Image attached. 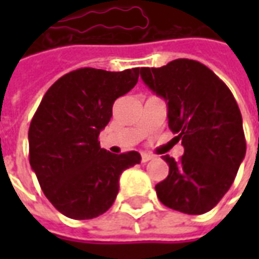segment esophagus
<instances>
[{
  "label": "esophagus",
  "mask_w": 259,
  "mask_h": 259,
  "mask_svg": "<svg viewBox=\"0 0 259 259\" xmlns=\"http://www.w3.org/2000/svg\"><path fill=\"white\" fill-rule=\"evenodd\" d=\"M150 159H152V155H150V154H141V162H148Z\"/></svg>",
  "instance_id": "1"
}]
</instances>
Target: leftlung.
<instances>
[{"mask_svg": "<svg viewBox=\"0 0 259 259\" xmlns=\"http://www.w3.org/2000/svg\"><path fill=\"white\" fill-rule=\"evenodd\" d=\"M143 81L168 105L169 129L185 154L165 155L168 178L155 186L163 205L201 215L211 211L234 182L245 157L239 105L211 69L193 59H175L161 68H141Z\"/></svg>", "mask_w": 259, "mask_h": 259, "instance_id": "obj_1", "label": "left lung"}]
</instances>
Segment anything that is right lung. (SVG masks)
Here are the masks:
<instances>
[{"label":"right lung","instance_id":"right-lung-1","mask_svg":"<svg viewBox=\"0 0 259 259\" xmlns=\"http://www.w3.org/2000/svg\"><path fill=\"white\" fill-rule=\"evenodd\" d=\"M139 74L140 68L76 69L42 97L29 127V161L42 193L65 217L80 221L107 212L122 172L140 163L137 151L115 155L98 141L115 100L135 87Z\"/></svg>","mask_w":259,"mask_h":259}]
</instances>
